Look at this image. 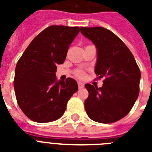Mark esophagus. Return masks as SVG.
Instances as JSON below:
<instances>
[{"label": "esophagus", "mask_w": 152, "mask_h": 152, "mask_svg": "<svg viewBox=\"0 0 152 152\" xmlns=\"http://www.w3.org/2000/svg\"><path fill=\"white\" fill-rule=\"evenodd\" d=\"M78 87L80 89H81V88H83L84 87V84L83 83H81V82H78Z\"/></svg>", "instance_id": "esophagus-1"}]
</instances>
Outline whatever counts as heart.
<instances>
[{"mask_svg":"<svg viewBox=\"0 0 152 152\" xmlns=\"http://www.w3.org/2000/svg\"><path fill=\"white\" fill-rule=\"evenodd\" d=\"M75 75L79 78H83V76H85V73H84V72L83 70H76L75 72Z\"/></svg>","mask_w":152,"mask_h":152,"instance_id":"1","label":"heart"}]
</instances>
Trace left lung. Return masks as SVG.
Here are the masks:
<instances>
[{
    "label": "left lung",
    "mask_w": 152,
    "mask_h": 152,
    "mask_svg": "<svg viewBox=\"0 0 152 152\" xmlns=\"http://www.w3.org/2000/svg\"><path fill=\"white\" fill-rule=\"evenodd\" d=\"M80 32L96 46L95 72L97 79L105 78L102 88L85 84L89 93L86 112L96 122L118 121L129 113L138 98L140 70L126 45L110 30L82 27Z\"/></svg>",
    "instance_id": "obj_1"
}]
</instances>
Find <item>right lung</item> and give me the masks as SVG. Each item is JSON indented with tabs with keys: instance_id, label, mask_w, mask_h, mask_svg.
<instances>
[{
	"instance_id": "right-lung-1",
	"label": "right lung",
	"mask_w": 152,
	"mask_h": 152,
	"mask_svg": "<svg viewBox=\"0 0 152 152\" xmlns=\"http://www.w3.org/2000/svg\"><path fill=\"white\" fill-rule=\"evenodd\" d=\"M79 27L53 25L39 33L18 61L14 89L17 103L27 118L46 123L63 115L78 90L74 79L57 81V64H63Z\"/></svg>"
}]
</instances>
